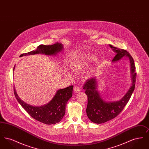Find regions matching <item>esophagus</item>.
Returning <instances> with one entry per match:
<instances>
[{
	"label": "esophagus",
	"instance_id": "1",
	"mask_svg": "<svg viewBox=\"0 0 149 149\" xmlns=\"http://www.w3.org/2000/svg\"><path fill=\"white\" fill-rule=\"evenodd\" d=\"M80 90H81V89L79 86H75L74 88V91L75 93L79 92L80 91Z\"/></svg>",
	"mask_w": 149,
	"mask_h": 149
}]
</instances>
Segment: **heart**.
I'll use <instances>...</instances> for the list:
<instances>
[{"mask_svg":"<svg viewBox=\"0 0 149 149\" xmlns=\"http://www.w3.org/2000/svg\"><path fill=\"white\" fill-rule=\"evenodd\" d=\"M95 60L94 57L86 56L78 58L76 59L71 65L72 70L76 73H79L83 71L85 66L91 62H92Z\"/></svg>","mask_w":149,"mask_h":149,"instance_id":"heart-1","label":"heart"}]
</instances>
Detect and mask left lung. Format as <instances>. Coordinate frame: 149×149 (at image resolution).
<instances>
[{
    "mask_svg": "<svg viewBox=\"0 0 149 149\" xmlns=\"http://www.w3.org/2000/svg\"><path fill=\"white\" fill-rule=\"evenodd\" d=\"M109 46L116 52V55L112 60L113 61H118L125 56L128 57L131 66L132 86L120 100L106 102L102 99L97 91V82L95 78L88 79L85 81L83 88L85 90V94L88 97L86 114L92 122L98 124L113 119L122 111L134 92L136 79L134 61L129 52L126 50L114 47L112 45H109Z\"/></svg>",
    "mask_w": 149,
    "mask_h": 149,
    "instance_id": "left-lung-1",
    "label": "left lung"
}]
</instances>
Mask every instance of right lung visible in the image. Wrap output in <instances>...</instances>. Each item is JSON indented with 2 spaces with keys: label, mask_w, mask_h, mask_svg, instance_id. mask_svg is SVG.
Instances as JSON below:
<instances>
[{
  "label": "right lung",
  "mask_w": 149,
  "mask_h": 149,
  "mask_svg": "<svg viewBox=\"0 0 149 149\" xmlns=\"http://www.w3.org/2000/svg\"><path fill=\"white\" fill-rule=\"evenodd\" d=\"M63 50V45L56 43L52 45L38 46L36 50L28 53L23 54V55H35L40 53L47 55H53ZM13 68V70H14ZM73 86L71 85L63 89L57 91L55 95L49 103L43 106L34 107L29 105L22 100L18 96L14 88L15 97L22 107L34 119L46 125H55L62 120L65 113V107L72 95Z\"/></svg>",
  "instance_id": "right-lung-1"
}]
</instances>
